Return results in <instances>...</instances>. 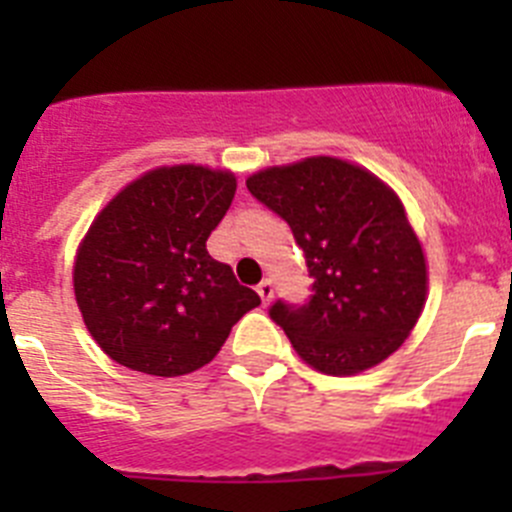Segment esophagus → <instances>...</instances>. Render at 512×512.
<instances>
[{"mask_svg":"<svg viewBox=\"0 0 512 512\" xmlns=\"http://www.w3.org/2000/svg\"><path fill=\"white\" fill-rule=\"evenodd\" d=\"M256 292H259L261 302H264V305H269L271 297H274V284H271L269 279H264V282H261L259 287H256Z\"/></svg>","mask_w":512,"mask_h":512,"instance_id":"obj_1","label":"esophagus"}]
</instances>
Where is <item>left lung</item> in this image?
<instances>
[{
  "instance_id": "obj_1",
  "label": "left lung",
  "mask_w": 512,
  "mask_h": 512,
  "mask_svg": "<svg viewBox=\"0 0 512 512\" xmlns=\"http://www.w3.org/2000/svg\"><path fill=\"white\" fill-rule=\"evenodd\" d=\"M305 253L312 295L269 318L318 372L346 377L405 343L425 302V256L397 194L341 158H305L248 176Z\"/></svg>"
}]
</instances>
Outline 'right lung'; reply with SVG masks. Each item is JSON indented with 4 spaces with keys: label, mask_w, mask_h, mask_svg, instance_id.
Listing matches in <instances>:
<instances>
[{
    "label": "right lung",
    "mask_w": 512,
    "mask_h": 512,
    "mask_svg": "<svg viewBox=\"0 0 512 512\" xmlns=\"http://www.w3.org/2000/svg\"><path fill=\"white\" fill-rule=\"evenodd\" d=\"M235 197V176L164 166L128 184L79 246L74 292L89 333L117 364L179 377L210 364L230 328L261 305L207 238Z\"/></svg>",
    "instance_id": "add662e5"
}]
</instances>
